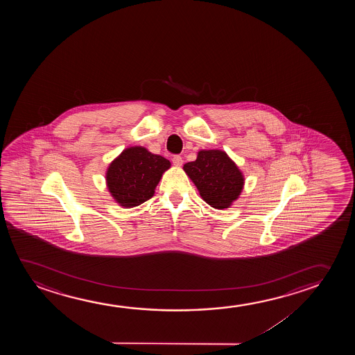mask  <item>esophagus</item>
<instances>
[{
    "label": "esophagus",
    "mask_w": 355,
    "mask_h": 355,
    "mask_svg": "<svg viewBox=\"0 0 355 355\" xmlns=\"http://www.w3.org/2000/svg\"><path fill=\"white\" fill-rule=\"evenodd\" d=\"M172 162L175 166H182L183 165V159L180 155H175L172 157Z\"/></svg>",
    "instance_id": "obj_1"
}]
</instances>
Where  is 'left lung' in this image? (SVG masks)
Masks as SVG:
<instances>
[{
  "mask_svg": "<svg viewBox=\"0 0 355 355\" xmlns=\"http://www.w3.org/2000/svg\"><path fill=\"white\" fill-rule=\"evenodd\" d=\"M183 170L214 209H228L241 194L243 173L224 151L200 150L196 160L185 164Z\"/></svg>",
  "mask_w": 355,
  "mask_h": 355,
  "instance_id": "8db88e82",
  "label": "left lung"
}]
</instances>
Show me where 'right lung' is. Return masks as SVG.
<instances>
[{
	"label": "right lung",
	"mask_w": 355,
	"mask_h": 355,
	"mask_svg": "<svg viewBox=\"0 0 355 355\" xmlns=\"http://www.w3.org/2000/svg\"><path fill=\"white\" fill-rule=\"evenodd\" d=\"M170 167V161L143 146L127 148L107 167V189L117 204L135 207L154 196L156 185Z\"/></svg>",
	"instance_id": "obj_1"
}]
</instances>
